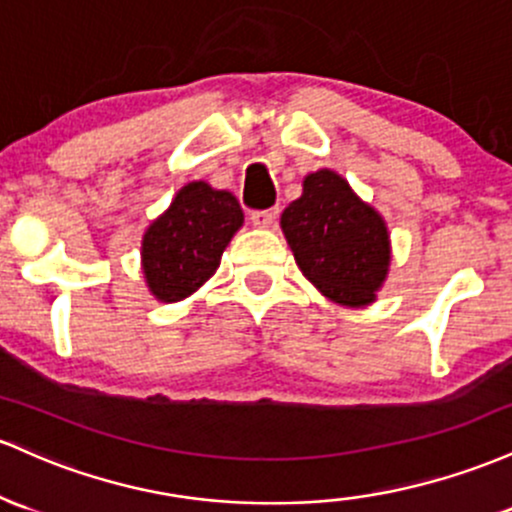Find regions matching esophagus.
<instances>
[{"mask_svg":"<svg viewBox=\"0 0 512 512\" xmlns=\"http://www.w3.org/2000/svg\"><path fill=\"white\" fill-rule=\"evenodd\" d=\"M275 220H278V208L254 210V212H251V222H254V227H258V229L273 227Z\"/></svg>","mask_w":512,"mask_h":512,"instance_id":"obj_1","label":"esophagus"}]
</instances>
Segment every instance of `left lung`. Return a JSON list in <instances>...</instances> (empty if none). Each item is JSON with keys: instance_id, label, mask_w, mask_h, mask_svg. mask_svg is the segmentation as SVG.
Listing matches in <instances>:
<instances>
[{"instance_id": "left-lung-1", "label": "left lung", "mask_w": 512, "mask_h": 512, "mask_svg": "<svg viewBox=\"0 0 512 512\" xmlns=\"http://www.w3.org/2000/svg\"><path fill=\"white\" fill-rule=\"evenodd\" d=\"M287 246L304 278L343 307L375 302L392 263L384 217L341 174L319 169L280 215Z\"/></svg>"}]
</instances>
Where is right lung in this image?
I'll return each mask as SVG.
<instances>
[{
  "label": "right lung",
  "instance_id": "1",
  "mask_svg": "<svg viewBox=\"0 0 512 512\" xmlns=\"http://www.w3.org/2000/svg\"><path fill=\"white\" fill-rule=\"evenodd\" d=\"M241 225L244 212L232 193L186 183L142 234V273L154 300L181 302L208 283Z\"/></svg>",
  "mask_w": 512,
  "mask_h": 512
}]
</instances>
